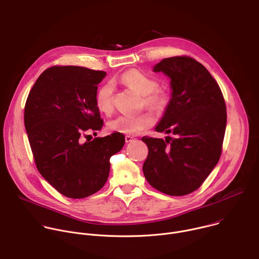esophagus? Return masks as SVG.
<instances>
[{
    "label": "esophagus",
    "mask_w": 259,
    "mask_h": 259,
    "mask_svg": "<svg viewBox=\"0 0 259 259\" xmlns=\"http://www.w3.org/2000/svg\"><path fill=\"white\" fill-rule=\"evenodd\" d=\"M133 140H134V138H133L132 136H128V135L125 136V142H126V143H130V142H132Z\"/></svg>",
    "instance_id": "1"
}]
</instances>
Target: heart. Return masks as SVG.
<instances>
[{
    "mask_svg": "<svg viewBox=\"0 0 259 259\" xmlns=\"http://www.w3.org/2000/svg\"><path fill=\"white\" fill-rule=\"evenodd\" d=\"M120 81L142 96V107H146L151 111L162 113L169 105V96L158 89V82L146 75L145 73L131 69L120 76ZM114 85L111 82L102 84L96 92L95 102L98 109L110 114L113 111ZM154 123V117L150 112H142L137 115H119L110 120L107 124L108 128L115 133L136 135L144 130L151 127Z\"/></svg>",
    "mask_w": 259,
    "mask_h": 259,
    "instance_id": "b5f03b06",
    "label": "heart"
}]
</instances>
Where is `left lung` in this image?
I'll return each mask as SVG.
<instances>
[{
	"label": "left lung",
	"instance_id": "left-lung-1",
	"mask_svg": "<svg viewBox=\"0 0 259 259\" xmlns=\"http://www.w3.org/2000/svg\"><path fill=\"white\" fill-rule=\"evenodd\" d=\"M154 71L170 77L171 100L156 132L165 140L143 137L148 156L143 172L148 183L170 196L201 187L218 164L227 125L226 102L209 71L189 56L162 59Z\"/></svg>",
	"mask_w": 259,
	"mask_h": 259
}]
</instances>
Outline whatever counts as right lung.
<instances>
[{"label":"right lung","instance_id":"add662e5","mask_svg":"<svg viewBox=\"0 0 259 259\" xmlns=\"http://www.w3.org/2000/svg\"><path fill=\"white\" fill-rule=\"evenodd\" d=\"M105 71L79 66L47 68L30 90L24 125L38 172L60 194L81 199L105 185L110 157L124 145L113 133L85 140L103 126L95 96Z\"/></svg>","mask_w":259,"mask_h":259}]
</instances>
